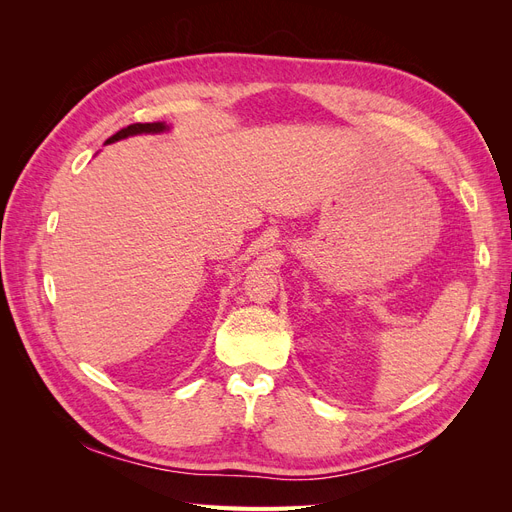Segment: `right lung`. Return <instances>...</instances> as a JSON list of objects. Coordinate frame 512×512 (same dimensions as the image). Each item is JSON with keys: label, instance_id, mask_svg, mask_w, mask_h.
Segmentation results:
<instances>
[{"label": "right lung", "instance_id": "obj_1", "mask_svg": "<svg viewBox=\"0 0 512 512\" xmlns=\"http://www.w3.org/2000/svg\"><path fill=\"white\" fill-rule=\"evenodd\" d=\"M170 126H166L164 121H156V123H132V126L119 130L117 134H113L111 138H108L106 145L111 143H117L121 141V138H128V136H136V134H162V132H168Z\"/></svg>", "mask_w": 512, "mask_h": 512}]
</instances>
